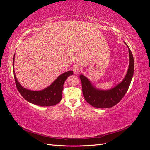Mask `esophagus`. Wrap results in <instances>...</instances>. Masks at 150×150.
Here are the masks:
<instances>
[{
    "label": "esophagus",
    "mask_w": 150,
    "mask_h": 150,
    "mask_svg": "<svg viewBox=\"0 0 150 150\" xmlns=\"http://www.w3.org/2000/svg\"><path fill=\"white\" fill-rule=\"evenodd\" d=\"M81 69L80 67H79L78 66L74 67V68H73V72H74V73L76 75L79 74L80 72H81Z\"/></svg>",
    "instance_id": "34e87169"
}]
</instances>
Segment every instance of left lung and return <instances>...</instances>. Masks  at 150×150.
I'll list each match as a JSON object with an SVG mask.
<instances>
[{
  "label": "left lung",
  "instance_id": "1",
  "mask_svg": "<svg viewBox=\"0 0 150 150\" xmlns=\"http://www.w3.org/2000/svg\"><path fill=\"white\" fill-rule=\"evenodd\" d=\"M125 44L127 45L125 42ZM127 47L129 57L128 71L121 82L113 88L106 90L98 89L95 87L87 77L83 74L79 76L85 100L92 106L98 108H111L121 101L128 91L133 76L134 64L132 52L129 47L128 46Z\"/></svg>",
  "mask_w": 150,
  "mask_h": 150
}]
</instances>
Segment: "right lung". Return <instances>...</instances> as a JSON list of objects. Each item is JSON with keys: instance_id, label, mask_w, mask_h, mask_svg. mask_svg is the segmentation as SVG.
<instances>
[{"instance_id": "add662e5", "label": "right lung", "mask_w": 150, "mask_h": 150, "mask_svg": "<svg viewBox=\"0 0 150 150\" xmlns=\"http://www.w3.org/2000/svg\"><path fill=\"white\" fill-rule=\"evenodd\" d=\"M15 54L13 59V71L16 84L20 94L25 100L40 106H52L59 103L62 98L63 85L68 77L73 74V72L69 71L59 76L54 82L47 88L39 91L26 89L18 81L14 71Z\"/></svg>"}]
</instances>
